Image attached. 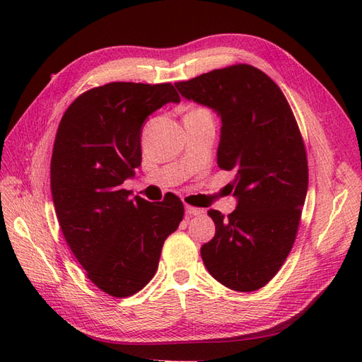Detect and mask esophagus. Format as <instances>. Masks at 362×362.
<instances>
[{
    "mask_svg": "<svg viewBox=\"0 0 362 362\" xmlns=\"http://www.w3.org/2000/svg\"><path fill=\"white\" fill-rule=\"evenodd\" d=\"M185 213L188 214V216H199V214L204 213V209H197V206L185 205Z\"/></svg>",
    "mask_w": 362,
    "mask_h": 362,
    "instance_id": "obj_1",
    "label": "esophagus"
}]
</instances>
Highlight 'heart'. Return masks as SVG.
<instances>
[{"label":"heart","instance_id":"b5f03b06","mask_svg":"<svg viewBox=\"0 0 362 362\" xmlns=\"http://www.w3.org/2000/svg\"><path fill=\"white\" fill-rule=\"evenodd\" d=\"M204 109H197V110H193V112H202Z\"/></svg>","mask_w":362,"mask_h":362}]
</instances>
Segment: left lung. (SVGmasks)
Instances as JSON below:
<instances>
[{"label":"left lung","mask_w":362,"mask_h":362,"mask_svg":"<svg viewBox=\"0 0 362 362\" xmlns=\"http://www.w3.org/2000/svg\"><path fill=\"white\" fill-rule=\"evenodd\" d=\"M179 93L221 118L218 166L238 205L209 216L216 233L201 247L206 271L224 286L250 292L280 271L296 241L308 191L305 144L279 86L258 68L233 65L175 83Z\"/></svg>","instance_id":"8db88e82"}]
</instances>
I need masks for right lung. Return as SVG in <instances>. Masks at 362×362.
Returning a JSON list of instances; mask_svg holds the SVG:
<instances>
[{
  "label": "right lung",
  "instance_id": "1",
  "mask_svg": "<svg viewBox=\"0 0 362 362\" xmlns=\"http://www.w3.org/2000/svg\"><path fill=\"white\" fill-rule=\"evenodd\" d=\"M168 103H180L171 83H105L76 99L57 129L51 193L59 224L88 279L113 297L151 281L183 219L177 196L148 202L122 188L141 165L146 118Z\"/></svg>",
  "mask_w": 362,
  "mask_h": 362
}]
</instances>
